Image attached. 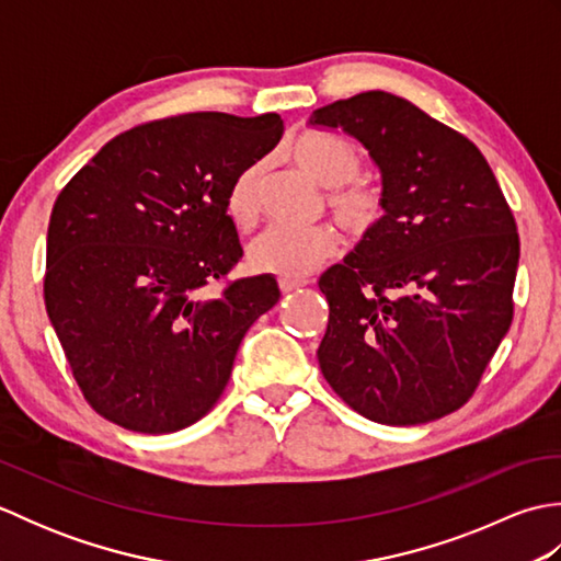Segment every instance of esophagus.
Returning a JSON list of instances; mask_svg holds the SVG:
<instances>
[{"label": "esophagus", "instance_id": "obj_1", "mask_svg": "<svg viewBox=\"0 0 561 561\" xmlns=\"http://www.w3.org/2000/svg\"><path fill=\"white\" fill-rule=\"evenodd\" d=\"M306 282H299V279H279V289L282 294H291L296 289H301Z\"/></svg>", "mask_w": 561, "mask_h": 561}]
</instances>
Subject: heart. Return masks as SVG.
<instances>
[{"label": "heart", "mask_w": 561, "mask_h": 561, "mask_svg": "<svg viewBox=\"0 0 561 561\" xmlns=\"http://www.w3.org/2000/svg\"><path fill=\"white\" fill-rule=\"evenodd\" d=\"M296 165L328 190L335 219L354 236L376 229L383 219V195L368 183L354 181L362 171V153L352 141L332 135H306L291 147ZM260 165H248L233 178L226 193V217L236 229L248 231L257 217ZM337 231L328 224L308 229H270L248 248V265L282 279H304L337 253Z\"/></svg>", "instance_id": "b5f03b06"}]
</instances>
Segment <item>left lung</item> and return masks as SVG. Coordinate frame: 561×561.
Wrapping results in <instances>:
<instances>
[{"label": "left lung", "instance_id": "1", "mask_svg": "<svg viewBox=\"0 0 561 561\" xmlns=\"http://www.w3.org/2000/svg\"><path fill=\"white\" fill-rule=\"evenodd\" d=\"M308 125L362 141L386 207L320 274L330 306L320 371L366 420H440L470 400L514 320V214L482 151L400 96L356 93Z\"/></svg>", "mask_w": 561, "mask_h": 561}]
</instances>
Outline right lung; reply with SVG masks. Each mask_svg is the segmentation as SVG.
I'll list each match as a JSON object with an SVG mask.
<instances>
[{
  "instance_id": "obj_1",
  "label": "right lung",
  "mask_w": 561,
  "mask_h": 561,
  "mask_svg": "<svg viewBox=\"0 0 561 561\" xmlns=\"http://www.w3.org/2000/svg\"><path fill=\"white\" fill-rule=\"evenodd\" d=\"M277 113H185L111 139L57 195L45 308L83 398L139 434L202 420L248 328L279 301L272 274L202 289L243 257L224 202L277 147Z\"/></svg>"
}]
</instances>
